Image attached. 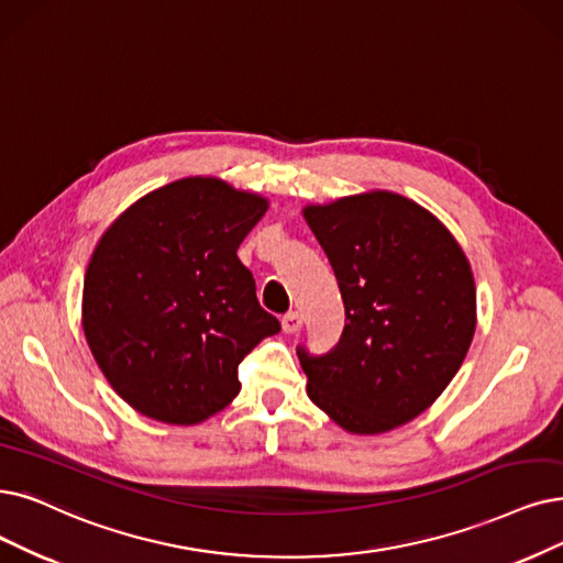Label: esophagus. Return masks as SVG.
Here are the masks:
<instances>
[{"instance_id": "34e87169", "label": "esophagus", "mask_w": 563, "mask_h": 563, "mask_svg": "<svg viewBox=\"0 0 563 563\" xmlns=\"http://www.w3.org/2000/svg\"><path fill=\"white\" fill-rule=\"evenodd\" d=\"M282 328H284V332L286 334H296V332H300L302 330V317L298 311H288L286 317L282 319Z\"/></svg>"}]
</instances>
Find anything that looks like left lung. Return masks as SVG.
I'll return each instance as SVG.
<instances>
[{"instance_id":"8db88e82","label":"left lung","mask_w":563,"mask_h":563,"mask_svg":"<svg viewBox=\"0 0 563 563\" xmlns=\"http://www.w3.org/2000/svg\"><path fill=\"white\" fill-rule=\"evenodd\" d=\"M302 214L346 311L325 355L298 346L307 395L346 432H390L430 409L464 363L476 332L471 265L432 212L393 191Z\"/></svg>"}]
</instances>
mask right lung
Segmentation results:
<instances>
[{
    "mask_svg": "<svg viewBox=\"0 0 563 563\" xmlns=\"http://www.w3.org/2000/svg\"><path fill=\"white\" fill-rule=\"evenodd\" d=\"M265 210L263 196L219 177H185L101 235L85 273L82 330L112 390L139 413L208 420L240 393L242 357L282 330L238 258Z\"/></svg>",
    "mask_w": 563,
    "mask_h": 563,
    "instance_id": "add662e5",
    "label": "right lung"
}]
</instances>
